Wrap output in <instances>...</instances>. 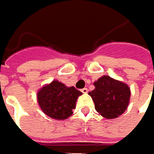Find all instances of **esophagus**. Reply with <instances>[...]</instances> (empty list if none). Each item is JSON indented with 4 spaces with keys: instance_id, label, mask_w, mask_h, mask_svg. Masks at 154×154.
Segmentation results:
<instances>
[{
    "instance_id": "34e87169",
    "label": "esophagus",
    "mask_w": 154,
    "mask_h": 154,
    "mask_svg": "<svg viewBox=\"0 0 154 154\" xmlns=\"http://www.w3.org/2000/svg\"><path fill=\"white\" fill-rule=\"evenodd\" d=\"M81 91H82L83 93H87V92H88V89H87L86 87H85L83 89H81Z\"/></svg>"
}]
</instances>
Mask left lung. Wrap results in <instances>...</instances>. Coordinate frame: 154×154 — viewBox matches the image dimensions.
I'll use <instances>...</instances> for the list:
<instances>
[{
    "instance_id": "obj_1",
    "label": "left lung",
    "mask_w": 154,
    "mask_h": 154,
    "mask_svg": "<svg viewBox=\"0 0 154 154\" xmlns=\"http://www.w3.org/2000/svg\"><path fill=\"white\" fill-rule=\"evenodd\" d=\"M95 89L90 91L95 108L102 116L114 119L121 115L128 107L131 91L127 85L104 75L94 83Z\"/></svg>"
}]
</instances>
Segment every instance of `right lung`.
I'll use <instances>...</instances> for the list:
<instances>
[{
	"label": "right lung",
	"instance_id": "right-lung-1",
	"mask_svg": "<svg viewBox=\"0 0 154 154\" xmlns=\"http://www.w3.org/2000/svg\"><path fill=\"white\" fill-rule=\"evenodd\" d=\"M82 94L74 86L67 87L57 80L44 86L37 94L38 103L49 117L65 119L73 113L78 97Z\"/></svg>",
	"mask_w": 154,
	"mask_h": 154
}]
</instances>
